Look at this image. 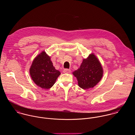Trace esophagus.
<instances>
[{
    "mask_svg": "<svg viewBox=\"0 0 135 135\" xmlns=\"http://www.w3.org/2000/svg\"><path fill=\"white\" fill-rule=\"evenodd\" d=\"M63 72L64 73H70L71 72V70L70 69H64L63 70Z\"/></svg>",
    "mask_w": 135,
    "mask_h": 135,
    "instance_id": "esophagus-1",
    "label": "esophagus"
}]
</instances>
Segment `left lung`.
<instances>
[{"label": "left lung", "instance_id": "left-lung-1", "mask_svg": "<svg viewBox=\"0 0 135 135\" xmlns=\"http://www.w3.org/2000/svg\"><path fill=\"white\" fill-rule=\"evenodd\" d=\"M103 73L102 65L94 54L83 59L79 68L73 72L77 78L79 87L83 89L95 86L101 79Z\"/></svg>", "mask_w": 135, "mask_h": 135}]
</instances>
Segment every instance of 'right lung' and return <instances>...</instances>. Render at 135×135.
I'll use <instances>...</instances> for the list:
<instances>
[{"label": "right lung", "mask_w": 135, "mask_h": 135, "mask_svg": "<svg viewBox=\"0 0 135 135\" xmlns=\"http://www.w3.org/2000/svg\"><path fill=\"white\" fill-rule=\"evenodd\" d=\"M50 57L42 51L34 59L30 69L33 81L43 89L50 88L55 84L61 73L53 66Z\"/></svg>", "instance_id": "obj_1"}]
</instances>
